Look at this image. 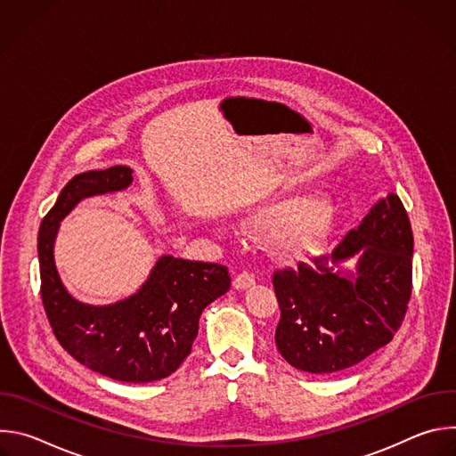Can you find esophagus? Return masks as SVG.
<instances>
[{"label":"esophagus","mask_w":456,"mask_h":456,"mask_svg":"<svg viewBox=\"0 0 456 456\" xmlns=\"http://www.w3.org/2000/svg\"><path fill=\"white\" fill-rule=\"evenodd\" d=\"M254 285V276L250 274V273H241V274H238L236 278H234V281H232V287L236 289V290H245V289H248V287H252Z\"/></svg>","instance_id":"1"}]
</instances>
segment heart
Returning <instances> with one entry per match:
<instances>
[{
	"label": "heart",
	"instance_id": "1",
	"mask_svg": "<svg viewBox=\"0 0 456 456\" xmlns=\"http://www.w3.org/2000/svg\"><path fill=\"white\" fill-rule=\"evenodd\" d=\"M240 225L252 236L274 234L278 256L299 262L321 256L339 231L338 211L314 197L271 199L248 208Z\"/></svg>",
	"mask_w": 456,
	"mask_h": 456
}]
</instances>
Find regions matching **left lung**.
<instances>
[{
    "instance_id": "8db88e82",
    "label": "left lung",
    "mask_w": 456,
    "mask_h": 456,
    "mask_svg": "<svg viewBox=\"0 0 456 456\" xmlns=\"http://www.w3.org/2000/svg\"><path fill=\"white\" fill-rule=\"evenodd\" d=\"M356 259V271L340 265ZM314 269L276 271L281 317L276 346L294 368L336 373L394 339L411 296L413 232L397 194H387Z\"/></svg>"
}]
</instances>
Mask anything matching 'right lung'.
Here are the masks:
<instances>
[{"label": "right lung", "mask_w": 456, "mask_h": 456, "mask_svg": "<svg viewBox=\"0 0 456 456\" xmlns=\"http://www.w3.org/2000/svg\"><path fill=\"white\" fill-rule=\"evenodd\" d=\"M132 173L113 166L76 175L41 222L37 254L43 306L61 346L101 375L142 384L169 377L183 362L204 308L231 289V278L224 265L164 254L144 285L122 301L97 306L67 290L53 262L61 220L85 199L127 189Z\"/></svg>", "instance_id": "1"}]
</instances>
